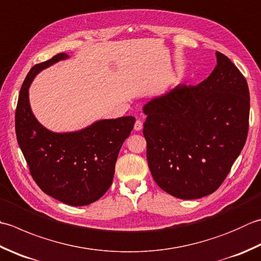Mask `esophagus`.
<instances>
[{
  "mask_svg": "<svg viewBox=\"0 0 261 261\" xmlns=\"http://www.w3.org/2000/svg\"><path fill=\"white\" fill-rule=\"evenodd\" d=\"M142 129V122L140 120H137L135 123V130L136 131H140Z\"/></svg>",
  "mask_w": 261,
  "mask_h": 261,
  "instance_id": "esophagus-1",
  "label": "esophagus"
}]
</instances>
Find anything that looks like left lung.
I'll use <instances>...</instances> for the list:
<instances>
[{
    "label": "left lung",
    "mask_w": 261,
    "mask_h": 261,
    "mask_svg": "<svg viewBox=\"0 0 261 261\" xmlns=\"http://www.w3.org/2000/svg\"><path fill=\"white\" fill-rule=\"evenodd\" d=\"M197 86H176L144 106L148 166L168 195L198 199L215 192L246 144L247 80L227 56Z\"/></svg>",
    "instance_id": "obj_1"
}]
</instances>
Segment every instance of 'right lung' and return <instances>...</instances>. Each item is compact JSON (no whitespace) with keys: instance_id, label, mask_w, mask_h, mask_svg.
I'll use <instances>...</instances> for the list:
<instances>
[{"instance_id":"obj_1","label":"right lung","mask_w":261,"mask_h":261,"mask_svg":"<svg viewBox=\"0 0 261 261\" xmlns=\"http://www.w3.org/2000/svg\"><path fill=\"white\" fill-rule=\"evenodd\" d=\"M65 53L34 65L20 89L15 110V134L30 174L42 190L70 206L98 200L113 182L117 155L134 129V116L97 121L75 132L55 134L36 120L28 89L35 75Z\"/></svg>"}]
</instances>
